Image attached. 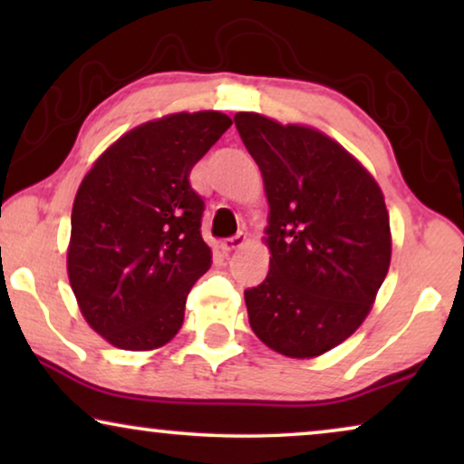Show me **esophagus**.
<instances>
[{"mask_svg": "<svg viewBox=\"0 0 464 464\" xmlns=\"http://www.w3.org/2000/svg\"><path fill=\"white\" fill-rule=\"evenodd\" d=\"M245 243H246L245 234H237V237L221 240V251H224V253H232V251L240 249V246H243Z\"/></svg>", "mask_w": 464, "mask_h": 464, "instance_id": "esophagus-1", "label": "esophagus"}]
</instances>
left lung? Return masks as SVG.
<instances>
[{
	"label": "left lung",
	"instance_id": "obj_1",
	"mask_svg": "<svg viewBox=\"0 0 464 464\" xmlns=\"http://www.w3.org/2000/svg\"><path fill=\"white\" fill-rule=\"evenodd\" d=\"M234 122L270 205V270L245 291L251 329L285 357H319L357 332L389 272L382 189L357 158L310 126L251 111Z\"/></svg>",
	"mask_w": 464,
	"mask_h": 464
}]
</instances>
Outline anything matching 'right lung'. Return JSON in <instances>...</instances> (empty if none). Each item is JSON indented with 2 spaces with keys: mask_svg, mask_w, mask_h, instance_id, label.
<instances>
[{
  "mask_svg": "<svg viewBox=\"0 0 464 464\" xmlns=\"http://www.w3.org/2000/svg\"><path fill=\"white\" fill-rule=\"evenodd\" d=\"M232 120L170 113L110 145L82 179L72 211L69 283L94 332L124 351L175 338L192 285L211 268L205 202L189 170Z\"/></svg>",
  "mask_w": 464,
  "mask_h": 464,
  "instance_id": "right-lung-1",
  "label": "right lung"
}]
</instances>
